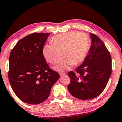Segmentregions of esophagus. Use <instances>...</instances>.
<instances>
[{
  "instance_id": "1",
  "label": "esophagus",
  "mask_w": 122,
  "mask_h": 122,
  "mask_svg": "<svg viewBox=\"0 0 122 122\" xmlns=\"http://www.w3.org/2000/svg\"><path fill=\"white\" fill-rule=\"evenodd\" d=\"M59 74H60V76H61H61H65V73H63V72H60Z\"/></svg>"
}]
</instances>
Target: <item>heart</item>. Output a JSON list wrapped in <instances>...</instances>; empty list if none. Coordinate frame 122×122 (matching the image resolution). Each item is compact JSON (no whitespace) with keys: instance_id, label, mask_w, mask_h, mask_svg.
<instances>
[{"instance_id":"obj_1","label":"heart","mask_w":122,"mask_h":122,"mask_svg":"<svg viewBox=\"0 0 122 122\" xmlns=\"http://www.w3.org/2000/svg\"><path fill=\"white\" fill-rule=\"evenodd\" d=\"M90 46L88 36L83 33L70 31L53 37L51 44L43 50V56L51 64L58 63L63 57L64 60L56 67L58 70L67 69L69 65H76L85 59Z\"/></svg>"}]
</instances>
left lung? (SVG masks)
Instances as JSON below:
<instances>
[{
    "mask_svg": "<svg viewBox=\"0 0 122 122\" xmlns=\"http://www.w3.org/2000/svg\"><path fill=\"white\" fill-rule=\"evenodd\" d=\"M92 45L84 62L68 73L70 84L67 88L71 94L80 100H89L101 94L112 74V58L100 38L90 34Z\"/></svg>",
    "mask_w": 122,
    "mask_h": 122,
    "instance_id": "left-lung-1",
    "label": "left lung"
}]
</instances>
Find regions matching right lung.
Masks as SVG:
<instances>
[{"label": "right lung", "mask_w": 122, "mask_h": 122, "mask_svg": "<svg viewBox=\"0 0 122 122\" xmlns=\"http://www.w3.org/2000/svg\"><path fill=\"white\" fill-rule=\"evenodd\" d=\"M48 33H33L22 38L12 49L9 58L8 79L13 91L26 103L46 100L60 77L50 68L43 53Z\"/></svg>", "instance_id": "obj_1"}]
</instances>
